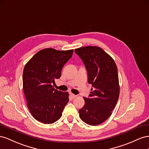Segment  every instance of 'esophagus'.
<instances>
[{"mask_svg": "<svg viewBox=\"0 0 149 149\" xmlns=\"http://www.w3.org/2000/svg\"><path fill=\"white\" fill-rule=\"evenodd\" d=\"M69 94H70V96L71 97L72 99H75V98H76V97H77V95H74V93H70Z\"/></svg>", "mask_w": 149, "mask_h": 149, "instance_id": "esophagus-1", "label": "esophagus"}]
</instances>
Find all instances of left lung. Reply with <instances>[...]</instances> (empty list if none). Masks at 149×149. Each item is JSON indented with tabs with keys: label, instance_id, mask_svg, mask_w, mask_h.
<instances>
[{
	"label": "left lung",
	"instance_id": "8db88e82",
	"mask_svg": "<svg viewBox=\"0 0 149 149\" xmlns=\"http://www.w3.org/2000/svg\"><path fill=\"white\" fill-rule=\"evenodd\" d=\"M87 71L88 82L92 84L88 98L79 110L83 122L99 125L111 116L119 97L117 67L113 59L99 47L87 46L75 50Z\"/></svg>",
	"mask_w": 149,
	"mask_h": 149
}]
</instances>
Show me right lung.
Segmentation results:
<instances>
[{
  "mask_svg": "<svg viewBox=\"0 0 149 149\" xmlns=\"http://www.w3.org/2000/svg\"><path fill=\"white\" fill-rule=\"evenodd\" d=\"M74 50L42 49L25 64L23 72V89L32 116L44 124H52L62 116L69 102V93L55 89V79L61 76L62 68Z\"/></svg>",
  "mask_w": 149,
  "mask_h": 149,
  "instance_id": "obj_1",
  "label": "right lung"
}]
</instances>
